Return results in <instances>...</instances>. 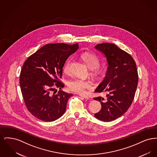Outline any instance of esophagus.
Listing matches in <instances>:
<instances>
[{
  "label": "esophagus",
  "mask_w": 157,
  "mask_h": 157,
  "mask_svg": "<svg viewBox=\"0 0 157 157\" xmlns=\"http://www.w3.org/2000/svg\"><path fill=\"white\" fill-rule=\"evenodd\" d=\"M79 95L80 97H81L85 98V99H90V98L88 97V96H86V95H83V94H79Z\"/></svg>",
  "instance_id": "esophagus-1"
}]
</instances>
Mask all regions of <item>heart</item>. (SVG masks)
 Instances as JSON below:
<instances>
[{
	"label": "heart",
	"instance_id": "obj_1",
	"mask_svg": "<svg viewBox=\"0 0 157 157\" xmlns=\"http://www.w3.org/2000/svg\"><path fill=\"white\" fill-rule=\"evenodd\" d=\"M81 58L86 64L88 67L92 70L96 75L101 74V69L98 67L99 60L97 56L91 53H83L81 55ZM71 61L67 60L63 67V71L67 73L69 71ZM68 89L76 93H84L86 90L93 88V83L89 79H82L80 78H74L67 81Z\"/></svg>",
	"mask_w": 157,
	"mask_h": 157
}]
</instances>
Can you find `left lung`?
<instances>
[{
  "mask_svg": "<svg viewBox=\"0 0 157 157\" xmlns=\"http://www.w3.org/2000/svg\"><path fill=\"white\" fill-rule=\"evenodd\" d=\"M95 48L104 55L108 63L105 77L95 92H106L107 101L95 98L101 102V110L95 113L98 120L110 122L127 112L132 104L138 85V76L132 57L113 44H98Z\"/></svg>",
  "mask_w": 157,
  "mask_h": 157,
  "instance_id": "8db88e82",
  "label": "left lung"
}]
</instances>
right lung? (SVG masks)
Masks as SVG:
<instances>
[{"label": "right lung", "mask_w": 157, "mask_h": 157, "mask_svg": "<svg viewBox=\"0 0 157 157\" xmlns=\"http://www.w3.org/2000/svg\"><path fill=\"white\" fill-rule=\"evenodd\" d=\"M78 48V44H48L25 62L19 78L21 92L28 111L37 119L51 122L65 112L67 101L73 95L62 90L52 95L51 91L55 86L59 90L64 86L58 78L67 58Z\"/></svg>", "instance_id": "add662e5"}]
</instances>
